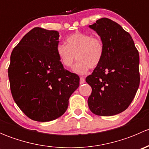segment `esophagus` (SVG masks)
Segmentation results:
<instances>
[{
  "mask_svg": "<svg viewBox=\"0 0 149 149\" xmlns=\"http://www.w3.org/2000/svg\"><path fill=\"white\" fill-rule=\"evenodd\" d=\"M86 82L85 79L84 77H80V84H83Z\"/></svg>",
  "mask_w": 149,
  "mask_h": 149,
  "instance_id": "34e87169",
  "label": "esophagus"
}]
</instances>
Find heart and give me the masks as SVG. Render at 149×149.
Segmentation results:
<instances>
[{"mask_svg": "<svg viewBox=\"0 0 149 149\" xmlns=\"http://www.w3.org/2000/svg\"><path fill=\"white\" fill-rule=\"evenodd\" d=\"M65 44H58L56 52L61 63L71 68L78 60L73 71L85 74L89 68L97 67L101 63L104 53V45L100 37H92L86 33L76 31L66 38Z\"/></svg>", "mask_w": 149, "mask_h": 149, "instance_id": "b5f03b06", "label": "heart"}]
</instances>
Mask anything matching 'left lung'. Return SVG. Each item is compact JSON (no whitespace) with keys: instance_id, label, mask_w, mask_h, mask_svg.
<instances>
[{"instance_id":"1","label":"left lung","mask_w":149,"mask_h":149,"mask_svg":"<svg viewBox=\"0 0 149 149\" xmlns=\"http://www.w3.org/2000/svg\"><path fill=\"white\" fill-rule=\"evenodd\" d=\"M89 27L100 35L104 45L101 63L86 81L92 88L88 105L94 114L112 116L125 110L140 84L139 54L131 36L107 18Z\"/></svg>"}]
</instances>
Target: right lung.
<instances>
[{"instance_id": "1", "label": "right lung", "mask_w": 149, "mask_h": 149, "mask_svg": "<svg viewBox=\"0 0 149 149\" xmlns=\"http://www.w3.org/2000/svg\"><path fill=\"white\" fill-rule=\"evenodd\" d=\"M59 33L35 27L24 36L10 55L8 69L13 100L33 120L62 116L79 77L65 70L56 52Z\"/></svg>"}]
</instances>
